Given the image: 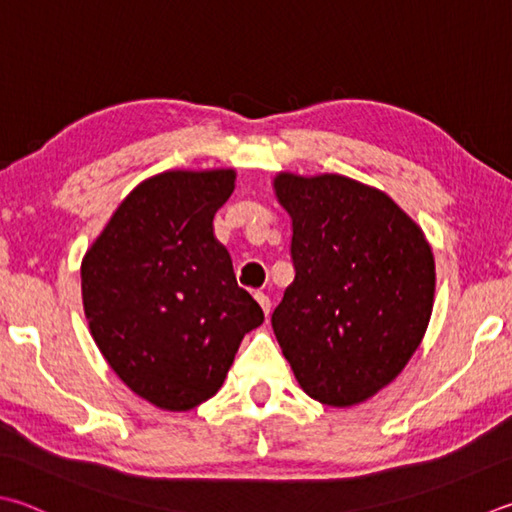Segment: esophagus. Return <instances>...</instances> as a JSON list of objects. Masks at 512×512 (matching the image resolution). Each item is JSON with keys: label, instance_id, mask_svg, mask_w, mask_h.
<instances>
[{"label": "esophagus", "instance_id": "obj_1", "mask_svg": "<svg viewBox=\"0 0 512 512\" xmlns=\"http://www.w3.org/2000/svg\"><path fill=\"white\" fill-rule=\"evenodd\" d=\"M255 300L259 302V306H262V311L268 315L271 313V300H268V295L264 293H255Z\"/></svg>", "mask_w": 512, "mask_h": 512}]
</instances>
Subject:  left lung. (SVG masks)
<instances>
[{
  "mask_svg": "<svg viewBox=\"0 0 512 512\" xmlns=\"http://www.w3.org/2000/svg\"><path fill=\"white\" fill-rule=\"evenodd\" d=\"M293 219L295 280L273 331L315 401L349 407L401 374L434 304V255L423 230L387 197L347 176L280 174Z\"/></svg>",
  "mask_w": 512,
  "mask_h": 512,
  "instance_id": "left-lung-1",
  "label": "left lung"
}]
</instances>
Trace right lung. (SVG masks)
<instances>
[{
    "mask_svg": "<svg viewBox=\"0 0 512 512\" xmlns=\"http://www.w3.org/2000/svg\"><path fill=\"white\" fill-rule=\"evenodd\" d=\"M232 190L235 170L152 176L82 259L91 336L118 378L163 410L215 396L241 340L264 322L212 235Z\"/></svg>",
    "mask_w": 512,
    "mask_h": 512,
    "instance_id": "add662e5",
    "label": "right lung"
}]
</instances>
